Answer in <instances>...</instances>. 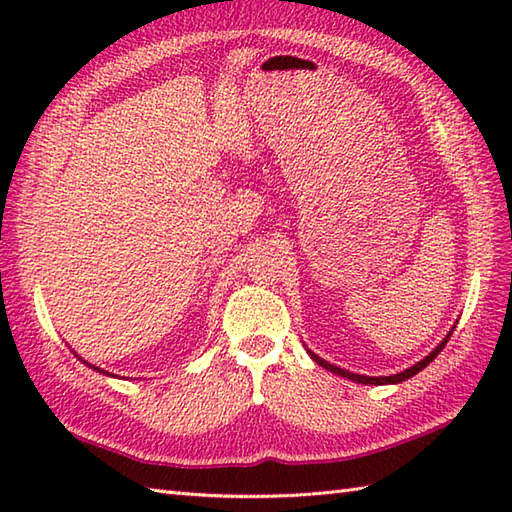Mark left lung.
Segmentation results:
<instances>
[{
	"mask_svg": "<svg viewBox=\"0 0 512 512\" xmlns=\"http://www.w3.org/2000/svg\"><path fill=\"white\" fill-rule=\"evenodd\" d=\"M451 334H453V330L447 334V339H444L436 350H433L429 356H424L420 363H416V365H411L409 369H405V372H400V374H394V376H363V374H352V372H347V369H341V367H336V365H330L328 361H323V358H319L317 354H312L310 350V356H312V361L314 363H319L323 369H330V372H334V374H339V376H343V378H350V380H354V383H363V385H394V383H402V380H407V378H411V376H416L418 372H422L424 367H427L433 358H436L440 352H442V347L447 345V341L451 339Z\"/></svg>",
	"mask_w": 512,
	"mask_h": 512,
	"instance_id": "1",
	"label": "left lung"
}]
</instances>
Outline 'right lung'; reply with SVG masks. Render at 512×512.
Segmentation results:
<instances>
[{
    "label": "right lung",
    "mask_w": 512,
    "mask_h": 512,
    "mask_svg": "<svg viewBox=\"0 0 512 512\" xmlns=\"http://www.w3.org/2000/svg\"><path fill=\"white\" fill-rule=\"evenodd\" d=\"M79 361H81V358H79ZM83 363H85V361H83ZM85 365H88V363H85ZM90 367H92V369H96V372H101V374H107V372H105V369H101V367H94V365H90ZM107 376H110V374H107Z\"/></svg>",
    "instance_id": "right-lung-1"
}]
</instances>
